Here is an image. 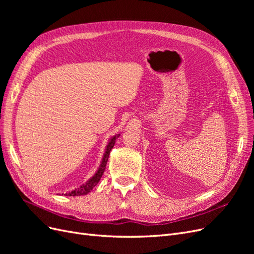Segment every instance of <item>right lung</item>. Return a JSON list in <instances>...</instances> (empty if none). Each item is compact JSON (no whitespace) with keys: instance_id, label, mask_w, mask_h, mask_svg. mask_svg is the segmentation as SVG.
Instances as JSON below:
<instances>
[{"instance_id":"obj_1","label":"right lung","mask_w":254,"mask_h":254,"mask_svg":"<svg viewBox=\"0 0 254 254\" xmlns=\"http://www.w3.org/2000/svg\"><path fill=\"white\" fill-rule=\"evenodd\" d=\"M121 134H115L113 136H111L109 141H108V144L106 145V149H105V152H104V156L102 158V161H101V164H99L97 171L95 172V174L91 177V178L86 182L81 184V186L77 189L73 190L72 191H68V193H65L66 196H81V195H87L89 194L90 191L93 190V188H95L97 186V183L99 182V180H101L102 176L106 170V165H107V161H108V158H109V155H110V151L111 149L113 148V146L115 144V141H117L118 137L120 136Z\"/></svg>"}]
</instances>
